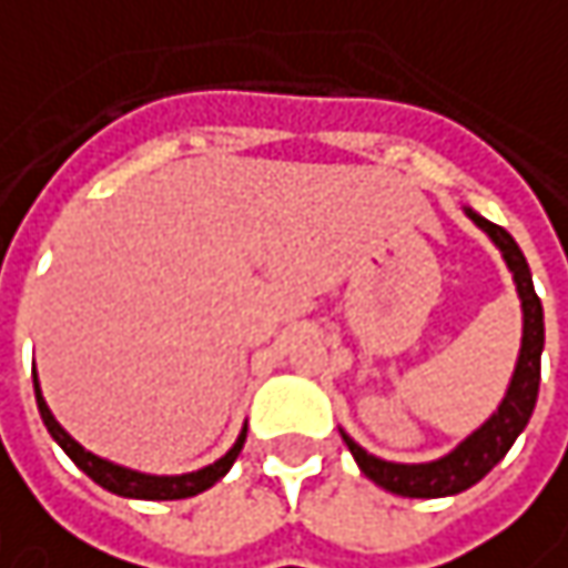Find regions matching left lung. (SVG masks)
Returning <instances> with one entry per match:
<instances>
[{
    "instance_id": "obj_1",
    "label": "left lung",
    "mask_w": 568,
    "mask_h": 568,
    "mask_svg": "<svg viewBox=\"0 0 568 568\" xmlns=\"http://www.w3.org/2000/svg\"><path fill=\"white\" fill-rule=\"evenodd\" d=\"M464 212L503 251L508 270H511V280L518 285V298H521V311H525L521 353H518V365H515V375H511V384H508L499 409L474 435H467L452 455L429 460V464H390V460L368 455L346 432H339L346 448L353 452L356 464L362 467V474L372 483H378L387 493H397V496H407V499H442V496H455V493L470 489L474 483H480L506 457L508 448L515 445V438L525 432L530 413H534V404H537V387H540L544 308H540V298H537L534 283H530L528 260H525L521 247L515 244V237L508 235L503 225L486 222L474 210Z\"/></svg>"
}]
</instances>
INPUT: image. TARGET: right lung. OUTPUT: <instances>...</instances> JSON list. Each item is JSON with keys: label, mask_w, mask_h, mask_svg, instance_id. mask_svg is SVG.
I'll return each instance as SVG.
<instances>
[{"label": "right lung", "mask_w": 568, "mask_h": 568, "mask_svg": "<svg viewBox=\"0 0 568 568\" xmlns=\"http://www.w3.org/2000/svg\"><path fill=\"white\" fill-rule=\"evenodd\" d=\"M34 394H38V409L43 426H47V432H50L53 438H57V445H60L62 452L75 460V467L85 470L88 477L98 483V486H104L108 493L126 496V499H186V496H196V493L210 489L212 483H219L229 470H232L235 457L241 455V448H244V438H247V429H241L237 442L232 445V452L225 457H219L210 467H203V470L181 474V477H152V474H139V470L120 467V464H111V460H104V457L85 452V448H82V445L53 419V413H50L43 394H40L38 378H34Z\"/></svg>", "instance_id": "add662e5"}]
</instances>
